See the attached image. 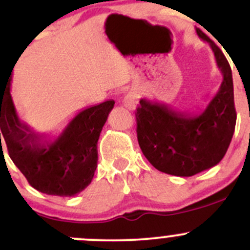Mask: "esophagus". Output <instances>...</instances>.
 I'll use <instances>...</instances> for the list:
<instances>
[{
  "label": "esophagus",
  "mask_w": 250,
  "mask_h": 250,
  "mask_svg": "<svg viewBox=\"0 0 250 250\" xmlns=\"http://www.w3.org/2000/svg\"><path fill=\"white\" fill-rule=\"evenodd\" d=\"M123 102H124V106L127 108V109H135L138 104L137 94H135V92H128V94L124 97V101Z\"/></svg>",
  "instance_id": "esophagus-1"
}]
</instances>
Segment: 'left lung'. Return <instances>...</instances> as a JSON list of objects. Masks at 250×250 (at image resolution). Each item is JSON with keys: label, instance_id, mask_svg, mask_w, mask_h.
I'll use <instances>...</instances> for the list:
<instances>
[{"label": "left lung", "instance_id": "8db88e82", "mask_svg": "<svg viewBox=\"0 0 250 250\" xmlns=\"http://www.w3.org/2000/svg\"><path fill=\"white\" fill-rule=\"evenodd\" d=\"M223 74L217 94L202 112L177 110L167 104L140 100L136 112L137 138L144 156L159 171L191 177L214 167L228 151L236 126L232 73L221 50L201 30Z\"/></svg>", "mask_w": 250, "mask_h": 250}]
</instances>
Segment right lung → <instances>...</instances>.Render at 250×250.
Instances as JSON below:
<instances>
[{"mask_svg": "<svg viewBox=\"0 0 250 250\" xmlns=\"http://www.w3.org/2000/svg\"><path fill=\"white\" fill-rule=\"evenodd\" d=\"M114 101L108 100L77 113L62 132L51 140L19 119L10 95L0 94V142L10 159L38 191L54 196H74L94 178L97 141ZM2 144V143H1Z\"/></svg>", "mask_w": 250, "mask_h": 250, "instance_id": "right-lung-1", "label": "right lung"}]
</instances>
